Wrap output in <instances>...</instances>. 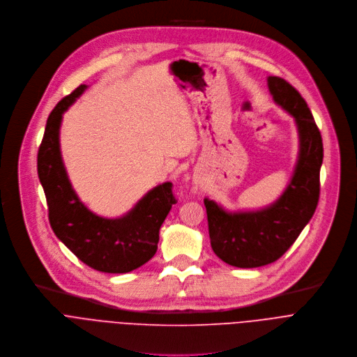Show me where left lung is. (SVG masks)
<instances>
[{"label": "left lung", "instance_id": "left-lung-1", "mask_svg": "<svg viewBox=\"0 0 357 357\" xmlns=\"http://www.w3.org/2000/svg\"><path fill=\"white\" fill-rule=\"evenodd\" d=\"M267 84L274 101L294 116L298 128L300 155L290 184L273 205L260 211L227 212L204 199L213 253L242 268L270 264L286 253L312 218L319 199L321 132L305 100L290 83L270 76Z\"/></svg>", "mask_w": 357, "mask_h": 357}]
</instances>
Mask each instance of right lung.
Returning a JSON list of instances; mask_svg holds the SVG:
<instances>
[{
	"label": "right lung",
	"mask_w": 357,
	"mask_h": 357,
	"mask_svg": "<svg viewBox=\"0 0 357 357\" xmlns=\"http://www.w3.org/2000/svg\"><path fill=\"white\" fill-rule=\"evenodd\" d=\"M86 89L84 84L79 86L50 112L38 151V176L54 235L91 268L128 273L155 256L160 227L177 199L173 184L163 183L121 218H102L84 206L68 181L60 155L59 129L63 112Z\"/></svg>",
	"instance_id": "obj_1"
}]
</instances>
